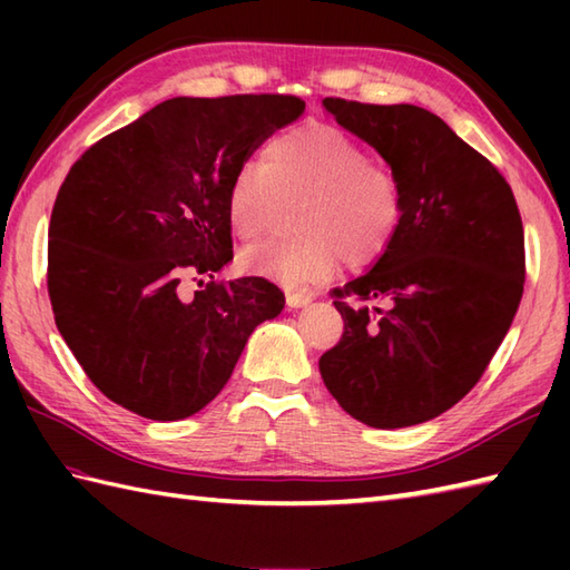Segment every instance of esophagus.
Here are the masks:
<instances>
[{"mask_svg": "<svg viewBox=\"0 0 570 570\" xmlns=\"http://www.w3.org/2000/svg\"><path fill=\"white\" fill-rule=\"evenodd\" d=\"M286 304L288 308H304L311 304V294L306 292H288L286 294Z\"/></svg>", "mask_w": 570, "mask_h": 570, "instance_id": "1", "label": "esophagus"}]
</instances>
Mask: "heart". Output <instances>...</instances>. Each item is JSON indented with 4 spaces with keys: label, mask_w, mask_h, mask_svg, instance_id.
Returning <instances> with one entry per match:
<instances>
[{
    "label": "heart",
    "mask_w": 570,
    "mask_h": 570,
    "mask_svg": "<svg viewBox=\"0 0 570 570\" xmlns=\"http://www.w3.org/2000/svg\"><path fill=\"white\" fill-rule=\"evenodd\" d=\"M298 205L301 235L269 242L247 254L249 269L288 286L328 278L343 259L365 266L392 245L402 223V186L390 166L343 129L306 122L286 129L264 149V161H247L227 190L229 223L242 237L266 233L282 198Z\"/></svg>",
    "instance_id": "obj_1"
}]
</instances>
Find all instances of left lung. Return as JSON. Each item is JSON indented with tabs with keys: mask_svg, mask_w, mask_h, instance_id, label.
<instances>
[{
	"mask_svg": "<svg viewBox=\"0 0 570 570\" xmlns=\"http://www.w3.org/2000/svg\"><path fill=\"white\" fill-rule=\"evenodd\" d=\"M323 107L396 174L404 210L370 272L333 292L345 333L321 377L367 426H414L458 404L510 331L524 292L522 217L498 168L423 107Z\"/></svg>",
	"mask_w": 570,
	"mask_h": 570,
	"instance_id": "1",
	"label": "left lung"
}]
</instances>
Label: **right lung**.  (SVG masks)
Segmentation results:
<instances>
[{
  "label": "right lung",
  "instance_id": "add662e5",
  "mask_svg": "<svg viewBox=\"0 0 570 570\" xmlns=\"http://www.w3.org/2000/svg\"><path fill=\"white\" fill-rule=\"evenodd\" d=\"M294 95L174 98L72 164L48 225V296L60 335L98 390L144 419L210 404L259 323L284 311L262 276L180 294L186 274L233 262L227 190Z\"/></svg>",
  "mask_w": 570,
  "mask_h": 570
}]
</instances>
